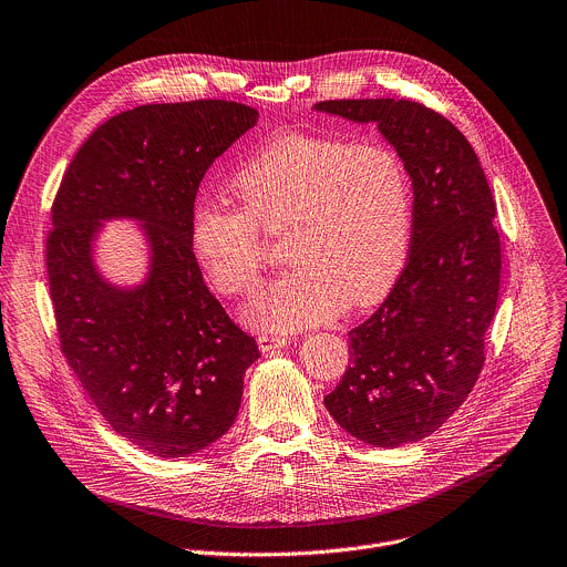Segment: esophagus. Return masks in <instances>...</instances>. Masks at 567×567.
Returning <instances> with one entry per match:
<instances>
[{"label": "esophagus", "instance_id": "1", "mask_svg": "<svg viewBox=\"0 0 567 567\" xmlns=\"http://www.w3.org/2000/svg\"><path fill=\"white\" fill-rule=\"evenodd\" d=\"M258 347H260V351H262V353H274L276 349L287 347V338L269 336V333H260V336H258Z\"/></svg>", "mask_w": 567, "mask_h": 567}]
</instances>
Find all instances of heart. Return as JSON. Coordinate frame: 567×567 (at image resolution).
I'll use <instances>...</instances> for the list:
<instances>
[{"mask_svg":"<svg viewBox=\"0 0 567 567\" xmlns=\"http://www.w3.org/2000/svg\"><path fill=\"white\" fill-rule=\"evenodd\" d=\"M240 209L203 205L188 245L225 296L256 287L260 231L282 227L293 262L245 309L258 329L298 331L381 300L399 278L412 236V182L383 142L289 133L249 157L231 179Z\"/></svg>","mask_w":567,"mask_h":567,"instance_id":"obj_1","label":"heart"}]
</instances>
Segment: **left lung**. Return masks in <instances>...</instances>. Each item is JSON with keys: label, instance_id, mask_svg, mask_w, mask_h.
<instances>
[{"label": "left lung", "instance_id": "obj_1", "mask_svg": "<svg viewBox=\"0 0 567 567\" xmlns=\"http://www.w3.org/2000/svg\"><path fill=\"white\" fill-rule=\"evenodd\" d=\"M313 111L375 124L414 192L410 258L385 302L349 331V367L324 396L333 421L373 447L434 434L485 362L501 282L496 205L465 135L410 100H327Z\"/></svg>", "mask_w": 567, "mask_h": 567}]
</instances>
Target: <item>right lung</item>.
Masks as SVG:
<instances>
[{
	"label": "right lung",
	"instance_id": "right-lung-1",
	"mask_svg": "<svg viewBox=\"0 0 567 567\" xmlns=\"http://www.w3.org/2000/svg\"><path fill=\"white\" fill-rule=\"evenodd\" d=\"M256 124V109L227 100L124 111L82 144L53 203L47 269L62 351L104 421L153 456H192L229 432L260 358L188 245L205 173ZM111 219L141 225L150 262L137 286L96 269Z\"/></svg>",
	"mask_w": 567,
	"mask_h": 567
}]
</instances>
